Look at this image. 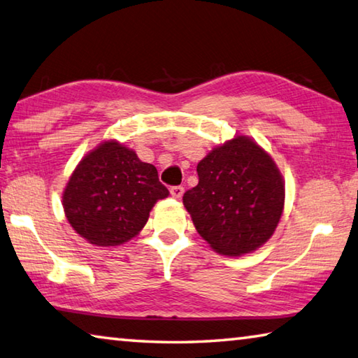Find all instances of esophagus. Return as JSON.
<instances>
[{
    "label": "esophagus",
    "mask_w": 358,
    "mask_h": 358,
    "mask_svg": "<svg viewBox=\"0 0 358 358\" xmlns=\"http://www.w3.org/2000/svg\"><path fill=\"white\" fill-rule=\"evenodd\" d=\"M171 194H172L173 199H181V197H183V194H185V187L183 186H172Z\"/></svg>",
    "instance_id": "obj_1"
}]
</instances>
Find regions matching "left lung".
<instances>
[{"label": "left lung", "mask_w": 358, "mask_h": 358, "mask_svg": "<svg viewBox=\"0 0 358 358\" xmlns=\"http://www.w3.org/2000/svg\"><path fill=\"white\" fill-rule=\"evenodd\" d=\"M199 185L183 203L213 250L239 257L262 247L275 231L285 205L282 173L247 136L211 150L197 164Z\"/></svg>", "instance_id": "obj_1"}]
</instances>
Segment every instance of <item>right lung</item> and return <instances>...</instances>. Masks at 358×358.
I'll return each mask as SVG.
<instances>
[{"label": "right lung", "instance_id": "obj_1", "mask_svg": "<svg viewBox=\"0 0 358 358\" xmlns=\"http://www.w3.org/2000/svg\"><path fill=\"white\" fill-rule=\"evenodd\" d=\"M167 196L157 167L120 142L106 141L76 166L62 205L78 235L94 245L111 247L138 235L153 205Z\"/></svg>", "mask_w": 358, "mask_h": 358}]
</instances>
